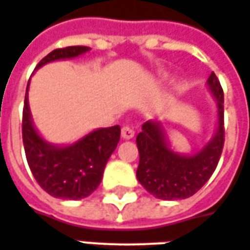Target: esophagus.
Segmentation results:
<instances>
[{
    "mask_svg": "<svg viewBox=\"0 0 250 250\" xmlns=\"http://www.w3.org/2000/svg\"><path fill=\"white\" fill-rule=\"evenodd\" d=\"M121 136H123L124 140H130L134 136V130H133L132 127L123 126V129H121Z\"/></svg>",
    "mask_w": 250,
    "mask_h": 250,
    "instance_id": "34e87169",
    "label": "esophagus"
}]
</instances>
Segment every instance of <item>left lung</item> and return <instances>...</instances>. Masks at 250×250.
<instances>
[{"instance_id": "8db88e82", "label": "left lung", "mask_w": 250, "mask_h": 250, "mask_svg": "<svg viewBox=\"0 0 250 250\" xmlns=\"http://www.w3.org/2000/svg\"><path fill=\"white\" fill-rule=\"evenodd\" d=\"M208 89L217 101V130L212 140L193 154L173 150L164 126L149 120L138 133L140 164L137 180L147 192L160 200H183L201 189L217 167L224 147V92L218 78L212 72L207 81Z\"/></svg>"}]
</instances>
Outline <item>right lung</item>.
<instances>
[{
    "mask_svg": "<svg viewBox=\"0 0 250 250\" xmlns=\"http://www.w3.org/2000/svg\"><path fill=\"white\" fill-rule=\"evenodd\" d=\"M90 50L87 46L56 49L43 57L36 70L60 60H70ZM29 80L22 113V141L29 167L38 185L50 196L62 200H81L90 196L103 180L107 160L117 147L121 134L118 125L100 127L70 145L45 141L33 124L28 101Z\"/></svg>",
    "mask_w": 250,
    "mask_h": 250,
    "instance_id": "add662e5",
    "label": "right lung"
}]
</instances>
